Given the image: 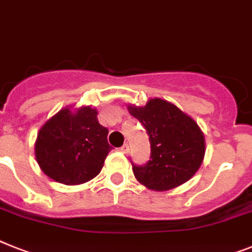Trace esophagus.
<instances>
[{
    "instance_id": "1",
    "label": "esophagus",
    "mask_w": 252,
    "mask_h": 252,
    "mask_svg": "<svg viewBox=\"0 0 252 252\" xmlns=\"http://www.w3.org/2000/svg\"><path fill=\"white\" fill-rule=\"evenodd\" d=\"M128 151H130V147H128V144H124L121 147V152H124V153H128Z\"/></svg>"
}]
</instances>
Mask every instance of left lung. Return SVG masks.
<instances>
[{
  "instance_id": "left-lung-1",
  "label": "left lung",
  "mask_w": 252,
  "mask_h": 252,
  "mask_svg": "<svg viewBox=\"0 0 252 252\" xmlns=\"http://www.w3.org/2000/svg\"><path fill=\"white\" fill-rule=\"evenodd\" d=\"M127 109L144 126L151 143V159L141 166L132 163L138 182L157 192L188 182L205 157V136L197 122L158 97L144 107L128 105Z\"/></svg>"
}]
</instances>
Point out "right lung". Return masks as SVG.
Returning a JSON list of instances; mask_svg holds the SVG:
<instances>
[{
  "instance_id": "obj_1",
  "label": "right lung",
  "mask_w": 252,
  "mask_h": 252,
  "mask_svg": "<svg viewBox=\"0 0 252 252\" xmlns=\"http://www.w3.org/2000/svg\"><path fill=\"white\" fill-rule=\"evenodd\" d=\"M91 107L63 108L37 134L34 155L49 178L65 186L86 183L100 172L112 147L108 128Z\"/></svg>"
}]
</instances>
